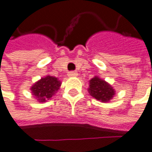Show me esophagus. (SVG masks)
Wrapping results in <instances>:
<instances>
[{"mask_svg": "<svg viewBox=\"0 0 152 152\" xmlns=\"http://www.w3.org/2000/svg\"><path fill=\"white\" fill-rule=\"evenodd\" d=\"M77 72H75V71H70L67 73V75L69 77H77Z\"/></svg>", "mask_w": 152, "mask_h": 152, "instance_id": "1", "label": "esophagus"}]
</instances>
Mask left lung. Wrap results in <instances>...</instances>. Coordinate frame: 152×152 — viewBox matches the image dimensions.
<instances>
[{"instance_id":"left-lung-1","label":"left lung","mask_w":152,"mask_h":152,"mask_svg":"<svg viewBox=\"0 0 152 152\" xmlns=\"http://www.w3.org/2000/svg\"><path fill=\"white\" fill-rule=\"evenodd\" d=\"M88 93L101 102H109L116 94L115 89L100 77H94L89 81Z\"/></svg>"}]
</instances>
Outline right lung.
<instances>
[{"label": "right lung", "instance_id": "obj_1", "mask_svg": "<svg viewBox=\"0 0 152 152\" xmlns=\"http://www.w3.org/2000/svg\"><path fill=\"white\" fill-rule=\"evenodd\" d=\"M61 82L55 77L45 75L35 82L31 87V93L34 98L39 102H45L50 100L60 88Z\"/></svg>", "mask_w": 152, "mask_h": 152}]
</instances>
